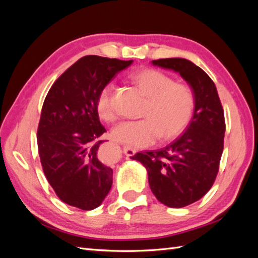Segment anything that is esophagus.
Segmentation results:
<instances>
[{
	"label": "esophagus",
	"instance_id": "1",
	"mask_svg": "<svg viewBox=\"0 0 258 258\" xmlns=\"http://www.w3.org/2000/svg\"><path fill=\"white\" fill-rule=\"evenodd\" d=\"M123 153L126 156H134V155H136L137 150L135 147H132L130 145H124L123 146Z\"/></svg>",
	"mask_w": 258,
	"mask_h": 258
}]
</instances>
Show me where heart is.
<instances>
[{"mask_svg":"<svg viewBox=\"0 0 258 258\" xmlns=\"http://www.w3.org/2000/svg\"><path fill=\"white\" fill-rule=\"evenodd\" d=\"M132 82L146 97L139 120L122 121L114 127L117 141L134 146H148L157 141L172 140L188 126L195 108V96L188 85L173 82L169 75L155 69H143L132 74ZM114 85L100 90L97 111L105 121H114L117 113L113 103Z\"/></svg>","mask_w":258,"mask_h":258,"instance_id":"heart-1","label":"heart"}]
</instances>
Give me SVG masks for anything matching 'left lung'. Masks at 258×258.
<instances>
[{
  "instance_id": "8db88e82",
  "label": "left lung",
  "mask_w": 258,
  "mask_h": 258,
  "mask_svg": "<svg viewBox=\"0 0 258 258\" xmlns=\"http://www.w3.org/2000/svg\"><path fill=\"white\" fill-rule=\"evenodd\" d=\"M152 63L178 72L188 83L195 111L184 135L161 150L138 153L134 159L146 168L151 189L161 204L183 208L214 184L224 150V110L213 81L189 60L167 58Z\"/></svg>"
}]
</instances>
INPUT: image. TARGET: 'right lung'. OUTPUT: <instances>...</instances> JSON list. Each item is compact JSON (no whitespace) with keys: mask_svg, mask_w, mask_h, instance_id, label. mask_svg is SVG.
Returning <instances> with one entry per match:
<instances>
[{"mask_svg":"<svg viewBox=\"0 0 258 258\" xmlns=\"http://www.w3.org/2000/svg\"><path fill=\"white\" fill-rule=\"evenodd\" d=\"M132 60L85 56L52 84L37 128L44 174L64 204L89 211L110 191L113 170L99 160V140L106 131L99 120L100 90Z\"/></svg>","mask_w":258,"mask_h":258,"instance_id":"obj_1","label":"right lung"}]
</instances>
